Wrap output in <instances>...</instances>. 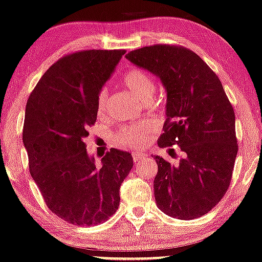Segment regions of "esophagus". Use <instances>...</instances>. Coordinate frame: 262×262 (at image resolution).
<instances>
[{"instance_id": "34e87169", "label": "esophagus", "mask_w": 262, "mask_h": 262, "mask_svg": "<svg viewBox=\"0 0 262 262\" xmlns=\"http://www.w3.org/2000/svg\"><path fill=\"white\" fill-rule=\"evenodd\" d=\"M146 157H147V154L140 153V151H134V153H132V159H134L135 163H138V161L144 159Z\"/></svg>"}]
</instances>
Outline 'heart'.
<instances>
[{
	"instance_id": "1",
	"label": "heart",
	"mask_w": 262,
	"mask_h": 262,
	"mask_svg": "<svg viewBox=\"0 0 262 262\" xmlns=\"http://www.w3.org/2000/svg\"><path fill=\"white\" fill-rule=\"evenodd\" d=\"M122 83L138 98L144 99L153 95L154 83L150 76L144 70L131 68L122 77ZM108 101V91L102 89L97 97V112L102 114ZM153 131V124L148 121L132 122L126 125L115 134L114 143L122 148H137L147 143L149 135Z\"/></svg>"
}]
</instances>
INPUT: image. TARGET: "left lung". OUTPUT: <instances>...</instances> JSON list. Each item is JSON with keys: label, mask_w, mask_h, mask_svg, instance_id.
Wrapping results in <instances>:
<instances>
[{"label": "left lung", "mask_w": 262, "mask_h": 262, "mask_svg": "<svg viewBox=\"0 0 262 262\" xmlns=\"http://www.w3.org/2000/svg\"><path fill=\"white\" fill-rule=\"evenodd\" d=\"M126 58L157 75L166 90V120L158 146H179L185 153L177 166L154 157L158 208L180 220L200 217L230 187L238 151L233 106L217 75L188 48L154 45Z\"/></svg>", "instance_id": "1"}]
</instances>
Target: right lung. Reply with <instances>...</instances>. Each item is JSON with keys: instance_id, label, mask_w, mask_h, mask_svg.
Returning a JSON list of instances; mask_svg holds the SVG:
<instances>
[{"instance_id": "1", "label": "right lung", "mask_w": 262, "mask_h": 262, "mask_svg": "<svg viewBox=\"0 0 262 262\" xmlns=\"http://www.w3.org/2000/svg\"><path fill=\"white\" fill-rule=\"evenodd\" d=\"M125 50H90L57 60L29 96L23 143L31 177L58 217L99 225L114 215L120 186L134 166L127 151L112 148L96 166L83 140L97 120V97Z\"/></svg>"}]
</instances>
